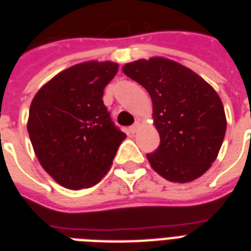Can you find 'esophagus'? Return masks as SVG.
Masks as SVG:
<instances>
[{"mask_svg": "<svg viewBox=\"0 0 251 251\" xmlns=\"http://www.w3.org/2000/svg\"><path fill=\"white\" fill-rule=\"evenodd\" d=\"M139 126H141V122L137 121L135 124H134L133 126H130V133H137L138 129H139Z\"/></svg>", "mask_w": 251, "mask_h": 251, "instance_id": "34e87169", "label": "esophagus"}]
</instances>
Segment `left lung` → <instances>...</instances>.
Returning <instances> with one entry per match:
<instances>
[{
  "mask_svg": "<svg viewBox=\"0 0 251 251\" xmlns=\"http://www.w3.org/2000/svg\"><path fill=\"white\" fill-rule=\"evenodd\" d=\"M122 72L152 99L160 146L150 164L172 182H190L210 169L226 130L216 91L193 70L163 57L126 64Z\"/></svg>",
  "mask_w": 251,
  "mask_h": 251,
  "instance_id": "left-lung-1",
  "label": "left lung"
}]
</instances>
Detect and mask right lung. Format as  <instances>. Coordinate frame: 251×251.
<instances>
[{"mask_svg":"<svg viewBox=\"0 0 251 251\" xmlns=\"http://www.w3.org/2000/svg\"><path fill=\"white\" fill-rule=\"evenodd\" d=\"M117 70L109 61L74 65L41 87L31 102L27 130L33 151L64 187L96 185L126 138L102 102L104 88Z\"/></svg>","mask_w":251,"mask_h":251,"instance_id":"right-lung-1","label":"right lung"}]
</instances>
